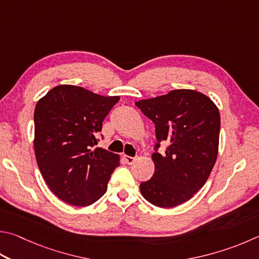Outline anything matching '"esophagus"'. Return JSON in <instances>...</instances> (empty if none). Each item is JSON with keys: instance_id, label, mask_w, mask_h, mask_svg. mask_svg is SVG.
Instances as JSON below:
<instances>
[{"instance_id": "1", "label": "esophagus", "mask_w": 259, "mask_h": 259, "mask_svg": "<svg viewBox=\"0 0 259 259\" xmlns=\"http://www.w3.org/2000/svg\"><path fill=\"white\" fill-rule=\"evenodd\" d=\"M136 157H131V156H126V155H124V161L126 162V164H133L135 162Z\"/></svg>"}]
</instances>
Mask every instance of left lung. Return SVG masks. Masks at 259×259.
Returning a JSON list of instances; mask_svg holds the SVG:
<instances>
[{
  "label": "left lung",
  "instance_id": "left-lung-1",
  "mask_svg": "<svg viewBox=\"0 0 259 259\" xmlns=\"http://www.w3.org/2000/svg\"><path fill=\"white\" fill-rule=\"evenodd\" d=\"M136 105L155 123L157 139L152 155L155 172L150 180L140 183V192L158 207L186 203L207 181L218 157V106L192 89H176ZM161 142L169 145L164 154L157 153Z\"/></svg>",
  "mask_w": 259,
  "mask_h": 259
}]
</instances>
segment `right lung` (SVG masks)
I'll return each instance as SVG.
<instances>
[{
  "instance_id": "add662e5",
  "label": "right lung",
  "mask_w": 259,
  "mask_h": 259,
  "mask_svg": "<svg viewBox=\"0 0 259 259\" xmlns=\"http://www.w3.org/2000/svg\"><path fill=\"white\" fill-rule=\"evenodd\" d=\"M119 96H102L72 84L52 88L34 113L36 161L61 200L89 206L107 190L120 156L97 147V135Z\"/></svg>"
}]
</instances>
